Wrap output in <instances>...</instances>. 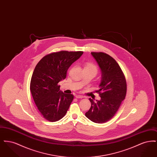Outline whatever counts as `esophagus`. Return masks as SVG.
I'll use <instances>...</instances> for the list:
<instances>
[{
	"label": "esophagus",
	"instance_id": "obj_1",
	"mask_svg": "<svg viewBox=\"0 0 157 157\" xmlns=\"http://www.w3.org/2000/svg\"><path fill=\"white\" fill-rule=\"evenodd\" d=\"M75 97H76V98H79V99H81L82 98H83V97L82 96V95H76V96H75Z\"/></svg>",
	"mask_w": 157,
	"mask_h": 157
}]
</instances>
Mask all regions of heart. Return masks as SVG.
Masks as SVG:
<instances>
[{
    "label": "heart",
    "instance_id": "1",
    "mask_svg": "<svg viewBox=\"0 0 157 157\" xmlns=\"http://www.w3.org/2000/svg\"><path fill=\"white\" fill-rule=\"evenodd\" d=\"M84 70H87V71H90L92 72H94L95 75L97 74L98 72V67L97 65L95 64H94L92 62H85L84 64V67H83Z\"/></svg>",
    "mask_w": 157,
    "mask_h": 157
}]
</instances>
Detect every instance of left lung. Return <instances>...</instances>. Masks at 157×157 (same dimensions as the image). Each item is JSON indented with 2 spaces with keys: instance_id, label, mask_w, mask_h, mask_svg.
<instances>
[{
  "instance_id": "1",
  "label": "left lung",
  "mask_w": 157,
  "mask_h": 157,
  "mask_svg": "<svg viewBox=\"0 0 157 157\" xmlns=\"http://www.w3.org/2000/svg\"><path fill=\"white\" fill-rule=\"evenodd\" d=\"M91 54L102 71L99 88L95 90L101 99H89L91 106L85 116L94 122L102 124L112 119L120 108L126 97L127 82L120 65L111 56L101 52Z\"/></svg>"
}]
</instances>
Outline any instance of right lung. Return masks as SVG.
Wrapping results in <instances>:
<instances>
[{
	"label": "right lung",
	"mask_w": 157,
	"mask_h": 157,
	"mask_svg": "<svg viewBox=\"0 0 157 157\" xmlns=\"http://www.w3.org/2000/svg\"><path fill=\"white\" fill-rule=\"evenodd\" d=\"M82 54V51H61L45 55L37 63L31 78L30 92L46 120L55 122L65 115L74 95L61 92L58 83L66 78L69 67Z\"/></svg>",
	"instance_id": "1"
}]
</instances>
